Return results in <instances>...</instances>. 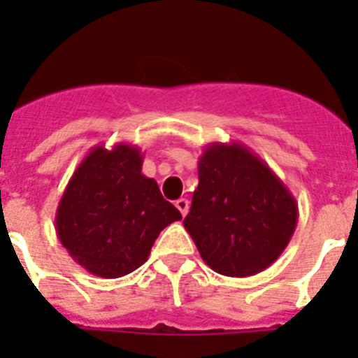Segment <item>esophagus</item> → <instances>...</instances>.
<instances>
[{
    "label": "esophagus",
    "mask_w": 358,
    "mask_h": 358,
    "mask_svg": "<svg viewBox=\"0 0 358 358\" xmlns=\"http://www.w3.org/2000/svg\"><path fill=\"white\" fill-rule=\"evenodd\" d=\"M176 206H177V210L181 211V215L182 217H186V213H188V208H189V202H188V199H177L176 201Z\"/></svg>",
    "instance_id": "obj_1"
}]
</instances>
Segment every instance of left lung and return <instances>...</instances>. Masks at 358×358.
<instances>
[{
  "label": "left lung",
  "instance_id": "1",
  "mask_svg": "<svg viewBox=\"0 0 358 358\" xmlns=\"http://www.w3.org/2000/svg\"><path fill=\"white\" fill-rule=\"evenodd\" d=\"M297 215L290 189L260 156L238 141H217L199 157V186L182 224L215 273L245 278L280 258Z\"/></svg>",
  "mask_w": 358,
  "mask_h": 358
}]
</instances>
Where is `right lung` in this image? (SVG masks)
Returning <instances> with one entry per match:
<instances>
[{
    "label": "right lung",
    "instance_id": "add662e5",
    "mask_svg": "<svg viewBox=\"0 0 358 358\" xmlns=\"http://www.w3.org/2000/svg\"><path fill=\"white\" fill-rule=\"evenodd\" d=\"M136 145H96L73 172L55 229L73 260L98 278H122L147 262L161 231L181 213L141 173Z\"/></svg>",
    "mask_w": 358,
    "mask_h": 358
}]
</instances>
